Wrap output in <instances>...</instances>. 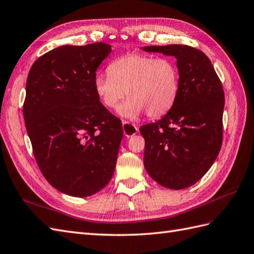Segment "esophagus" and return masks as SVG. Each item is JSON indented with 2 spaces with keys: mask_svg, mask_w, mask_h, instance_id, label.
Instances as JSON below:
<instances>
[{
  "mask_svg": "<svg viewBox=\"0 0 254 254\" xmlns=\"http://www.w3.org/2000/svg\"><path fill=\"white\" fill-rule=\"evenodd\" d=\"M122 128H123V132H125V135L127 137H131V136L135 135L137 133L138 128L133 123H129L128 121H122Z\"/></svg>",
  "mask_w": 254,
  "mask_h": 254,
  "instance_id": "1",
  "label": "esophagus"
}]
</instances>
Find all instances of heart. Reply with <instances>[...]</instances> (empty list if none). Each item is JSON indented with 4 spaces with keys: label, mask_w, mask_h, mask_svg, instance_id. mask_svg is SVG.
<instances>
[{
    "label": "heart",
    "mask_w": 254,
    "mask_h": 254,
    "mask_svg": "<svg viewBox=\"0 0 254 254\" xmlns=\"http://www.w3.org/2000/svg\"><path fill=\"white\" fill-rule=\"evenodd\" d=\"M179 68L171 58L128 54L109 64L108 74L94 77V90L105 107L119 108V115L136 119L146 113L149 118L166 115L179 92Z\"/></svg>",
    "instance_id": "heart-1"
}]
</instances>
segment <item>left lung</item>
<instances>
[{"mask_svg": "<svg viewBox=\"0 0 254 254\" xmlns=\"http://www.w3.org/2000/svg\"><path fill=\"white\" fill-rule=\"evenodd\" d=\"M177 59L179 92L163 118L142 126L144 165L154 181L167 189L191 187L216 161L223 138L224 92L208 57L187 45L147 46Z\"/></svg>", "mask_w": 254, "mask_h": 254, "instance_id": "1", "label": "left lung"}]
</instances>
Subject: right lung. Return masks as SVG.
I'll return each instance as SVG.
<instances>
[{"label":"right lung","instance_id":"right-lung-1","mask_svg":"<svg viewBox=\"0 0 254 254\" xmlns=\"http://www.w3.org/2000/svg\"><path fill=\"white\" fill-rule=\"evenodd\" d=\"M112 51L105 43L58 47L29 71L23 117L36 163L58 191L86 197L106 187L123 136L100 102L94 77Z\"/></svg>","mask_w":254,"mask_h":254}]
</instances>
